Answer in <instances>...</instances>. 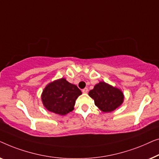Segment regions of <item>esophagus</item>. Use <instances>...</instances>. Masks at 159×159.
<instances>
[{"label": "esophagus", "mask_w": 159, "mask_h": 159, "mask_svg": "<svg viewBox=\"0 0 159 159\" xmlns=\"http://www.w3.org/2000/svg\"><path fill=\"white\" fill-rule=\"evenodd\" d=\"M88 91H89L88 88H85L84 89H82V92L84 93H88Z\"/></svg>", "instance_id": "1"}]
</instances>
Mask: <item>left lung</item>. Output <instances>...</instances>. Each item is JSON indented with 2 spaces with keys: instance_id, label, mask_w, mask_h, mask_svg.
<instances>
[{
  "instance_id": "obj_1",
  "label": "left lung",
  "mask_w": 159,
  "mask_h": 159,
  "mask_svg": "<svg viewBox=\"0 0 159 159\" xmlns=\"http://www.w3.org/2000/svg\"><path fill=\"white\" fill-rule=\"evenodd\" d=\"M89 95L94 100V104L104 112H109L120 106L123 102V93L120 89L106 84L99 82Z\"/></svg>"
}]
</instances>
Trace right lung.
Listing matches in <instances>:
<instances>
[{"instance_id":"obj_1","label":"right lung","mask_w":159,"mask_h":159,"mask_svg":"<svg viewBox=\"0 0 159 159\" xmlns=\"http://www.w3.org/2000/svg\"><path fill=\"white\" fill-rule=\"evenodd\" d=\"M81 91L75 86L61 79L50 83L44 89L42 100L49 111L65 115L73 109L75 100L81 94Z\"/></svg>"}]
</instances>
